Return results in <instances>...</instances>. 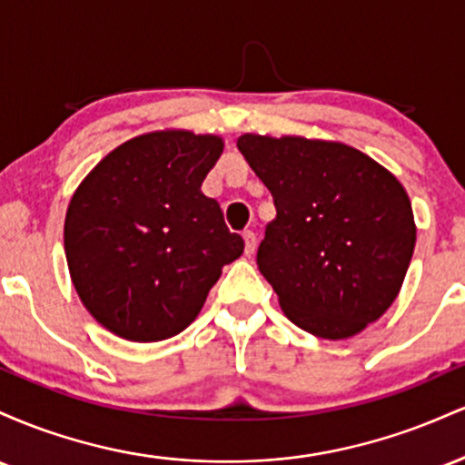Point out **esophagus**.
Listing matches in <instances>:
<instances>
[{
  "label": "esophagus",
  "instance_id": "34e87169",
  "mask_svg": "<svg viewBox=\"0 0 465 465\" xmlns=\"http://www.w3.org/2000/svg\"><path fill=\"white\" fill-rule=\"evenodd\" d=\"M242 238H244V253L253 255L255 247H258V238H255V233L253 232H244Z\"/></svg>",
  "mask_w": 465,
  "mask_h": 465
}]
</instances>
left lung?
Returning a JSON list of instances; mask_svg holds the SVG:
<instances>
[{
	"label": "left lung",
	"instance_id": "1",
	"mask_svg": "<svg viewBox=\"0 0 465 465\" xmlns=\"http://www.w3.org/2000/svg\"><path fill=\"white\" fill-rule=\"evenodd\" d=\"M273 194L258 269L297 328L341 341L381 319L415 247L407 190L365 153L306 137H238Z\"/></svg>",
	"mask_w": 465,
	"mask_h": 465
}]
</instances>
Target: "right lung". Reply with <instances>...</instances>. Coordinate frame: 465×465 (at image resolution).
I'll return each instance as SVG.
<instances>
[{"label":"right lung","instance_id":"1","mask_svg":"<svg viewBox=\"0 0 465 465\" xmlns=\"http://www.w3.org/2000/svg\"><path fill=\"white\" fill-rule=\"evenodd\" d=\"M223 153L218 135L154 131L100 162L69 201L65 255L80 302L137 343L179 334L223 266L244 251L221 205L201 192Z\"/></svg>","mask_w":465,"mask_h":465}]
</instances>
